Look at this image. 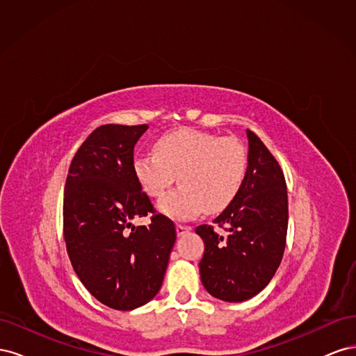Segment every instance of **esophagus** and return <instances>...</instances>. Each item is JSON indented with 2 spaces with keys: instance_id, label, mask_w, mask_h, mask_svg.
<instances>
[{
  "instance_id": "obj_1",
  "label": "esophagus",
  "mask_w": 356,
  "mask_h": 356,
  "mask_svg": "<svg viewBox=\"0 0 356 356\" xmlns=\"http://www.w3.org/2000/svg\"><path fill=\"white\" fill-rule=\"evenodd\" d=\"M190 230H191L190 225H184V224H177V234H178V236L186 234V233H187V232H190Z\"/></svg>"
}]
</instances>
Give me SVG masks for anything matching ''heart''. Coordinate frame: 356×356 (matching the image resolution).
Masks as SVG:
<instances>
[{
	"instance_id": "1",
	"label": "heart",
	"mask_w": 356,
	"mask_h": 356,
	"mask_svg": "<svg viewBox=\"0 0 356 356\" xmlns=\"http://www.w3.org/2000/svg\"><path fill=\"white\" fill-rule=\"evenodd\" d=\"M246 166L238 139L190 127L159 136L154 153L136 154L132 161L136 182L153 199L163 197L178 175L181 187L159 203L160 212L174 220L224 209L239 193Z\"/></svg>"
}]
</instances>
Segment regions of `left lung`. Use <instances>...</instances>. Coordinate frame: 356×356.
Returning a JSON list of instances; mask_svg holds the SVG:
<instances>
[{"instance_id":"1","label":"left lung","mask_w":356,"mask_h":356,"mask_svg":"<svg viewBox=\"0 0 356 356\" xmlns=\"http://www.w3.org/2000/svg\"><path fill=\"white\" fill-rule=\"evenodd\" d=\"M243 184L212 225L196 233L204 252L199 263L203 286L229 303L250 300L267 286L282 261L288 229V196L284 172L263 141L250 129Z\"/></svg>"}]
</instances>
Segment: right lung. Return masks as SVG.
Instances as JSON below:
<instances>
[{
	"label": "right lung",
	"mask_w": 356,
	"mask_h": 356,
	"mask_svg": "<svg viewBox=\"0 0 356 356\" xmlns=\"http://www.w3.org/2000/svg\"><path fill=\"white\" fill-rule=\"evenodd\" d=\"M147 124H104L75 153L63 196V236L74 272L89 293L115 310L154 298L177 239L134 177V148ZM153 213L149 226L131 220Z\"/></svg>",
	"instance_id": "right-lung-1"
}]
</instances>
